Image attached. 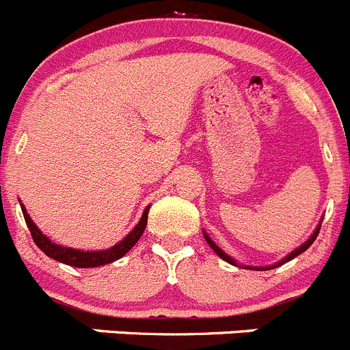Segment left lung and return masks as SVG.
I'll list each match as a JSON object with an SVG mask.
<instances>
[{
  "label": "left lung",
  "mask_w": 350,
  "mask_h": 350,
  "mask_svg": "<svg viewBox=\"0 0 350 350\" xmlns=\"http://www.w3.org/2000/svg\"><path fill=\"white\" fill-rule=\"evenodd\" d=\"M319 230H321V225H319V226H317V228H316V232H314V234H312V235H310V239H308V241H307V242H305V244H301V245H300V247H298V250H295V251H293V253H289V254H288V256H286V258H284V260H282V261H279V263H277V265L270 267V269H275V267L282 265V263H286V261L293 260V258H295V256H298V254H301V253H304V251H307V250H308V247H310V245H312V242H314V241H316L317 234H319ZM204 239H206V241H207V244H209V245H211V247H213V251H214V253L218 254V256H219V258H221V260L228 261L230 265H237V263H235V261H234V260H232V258H230V256H228V254H226V253H223V251H221V250H219L218 245H216V244H214V242H213V241H211V239H209V235H207V234H204ZM247 269H250V267H247ZM251 269H253V267H251ZM254 270H269V269H254Z\"/></svg>",
  "instance_id": "8db88e82"
}]
</instances>
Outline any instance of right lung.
Returning <instances> with one entry per match:
<instances>
[{
	"label": "right lung",
	"mask_w": 350,
	"mask_h": 350,
	"mask_svg": "<svg viewBox=\"0 0 350 350\" xmlns=\"http://www.w3.org/2000/svg\"><path fill=\"white\" fill-rule=\"evenodd\" d=\"M148 211L150 207H146L141 216V221L137 223L136 228L132 230L131 234L120 241L116 245L109 247V250L105 251H78V250H71V247H62L59 244H53L46 235H43L40 232L36 225L33 223V219L29 218V214L26 213L24 206H22V214H24V219L27 223V228L31 232V237H33L34 244L46 254V256L53 258V260L61 261V263H66V265L71 267H78V269H92V267H100L106 265V263H111V261L118 260L124 254H127V251H131L134 247L139 237L143 235L144 228H146L148 223Z\"/></svg>",
	"instance_id": "add662e5"
}]
</instances>
